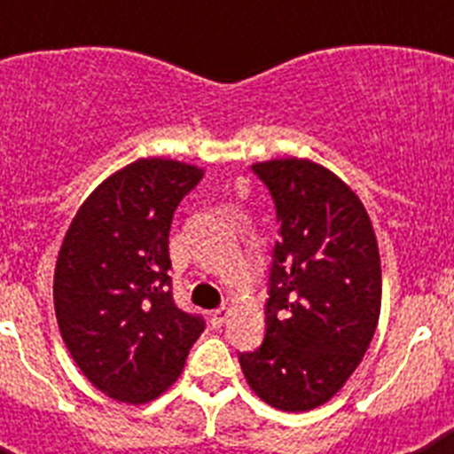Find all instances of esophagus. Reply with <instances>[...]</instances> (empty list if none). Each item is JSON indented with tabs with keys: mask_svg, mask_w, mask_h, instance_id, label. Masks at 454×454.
Returning <instances> with one entry per match:
<instances>
[{
	"mask_svg": "<svg viewBox=\"0 0 454 454\" xmlns=\"http://www.w3.org/2000/svg\"><path fill=\"white\" fill-rule=\"evenodd\" d=\"M227 318H230V309L220 307V309H214V311H211V325H214V327H223L224 320Z\"/></svg>",
	"mask_w": 454,
	"mask_h": 454,
	"instance_id": "1",
	"label": "esophagus"
}]
</instances>
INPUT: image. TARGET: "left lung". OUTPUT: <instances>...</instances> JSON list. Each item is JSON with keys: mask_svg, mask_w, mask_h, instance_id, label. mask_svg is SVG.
Instances as JSON below:
<instances>
[{"mask_svg": "<svg viewBox=\"0 0 454 454\" xmlns=\"http://www.w3.org/2000/svg\"><path fill=\"white\" fill-rule=\"evenodd\" d=\"M277 208L266 336L239 362L252 391L282 411H309L339 393L375 334L382 268L362 200L307 159L254 163Z\"/></svg>", "mask_w": 454, "mask_h": 454, "instance_id": "obj_1", "label": "left lung"}]
</instances>
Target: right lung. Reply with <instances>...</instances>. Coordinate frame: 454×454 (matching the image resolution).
Returning a JSON list of instances; mask_svg holds the SVG:
<instances>
[{"label":"right lung","mask_w":454,"mask_h":454,"mask_svg":"<svg viewBox=\"0 0 454 454\" xmlns=\"http://www.w3.org/2000/svg\"><path fill=\"white\" fill-rule=\"evenodd\" d=\"M204 170L138 159L79 207L54 270V309L72 359L92 387L143 404L161 395L204 332L172 298V215Z\"/></svg>","instance_id":"1"}]
</instances>
